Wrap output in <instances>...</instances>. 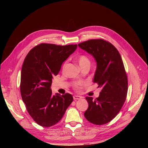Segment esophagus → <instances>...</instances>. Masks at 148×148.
I'll return each instance as SVG.
<instances>
[{"label":"esophagus","mask_w":148,"mask_h":148,"mask_svg":"<svg viewBox=\"0 0 148 148\" xmlns=\"http://www.w3.org/2000/svg\"><path fill=\"white\" fill-rule=\"evenodd\" d=\"M73 98L74 100H78V99H81L82 97L80 96H78V95H74L73 97Z\"/></svg>","instance_id":"1"}]
</instances>
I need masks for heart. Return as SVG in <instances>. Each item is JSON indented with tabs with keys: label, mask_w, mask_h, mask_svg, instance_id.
I'll return each instance as SVG.
<instances>
[{
	"label": "heart",
	"mask_w": 148,
	"mask_h": 148,
	"mask_svg": "<svg viewBox=\"0 0 148 148\" xmlns=\"http://www.w3.org/2000/svg\"><path fill=\"white\" fill-rule=\"evenodd\" d=\"M77 62H78V64L80 68L84 66H87V65L90 66V64L89 58L86 56L84 55V54H82V55H80L79 56L77 57ZM65 65H64V66H65ZM81 84H82V83H78L77 84V86H80Z\"/></svg>",
	"instance_id": "1"
}]
</instances>
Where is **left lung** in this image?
<instances>
[{
	"label": "left lung",
	"mask_w": 148,
	"mask_h": 148,
	"mask_svg": "<svg viewBox=\"0 0 148 148\" xmlns=\"http://www.w3.org/2000/svg\"><path fill=\"white\" fill-rule=\"evenodd\" d=\"M78 45L94 58L97 68L93 82L101 89L95 99L86 97L89 106L84 117L95 125H103L118 114L125 101L128 79L125 68L119 51L110 42L98 39Z\"/></svg>",
	"instance_id": "left-lung-1"
}]
</instances>
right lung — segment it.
<instances>
[{
  "label": "right lung",
  "instance_id": "add662e5",
  "mask_svg": "<svg viewBox=\"0 0 148 148\" xmlns=\"http://www.w3.org/2000/svg\"><path fill=\"white\" fill-rule=\"evenodd\" d=\"M77 47V44L42 43L27 54L21 69L20 92L29 114L38 125H55L73 102L72 95H53L50 88L53 76L58 74L63 62Z\"/></svg>",
  "mask_w": 148,
  "mask_h": 148
}]
</instances>
